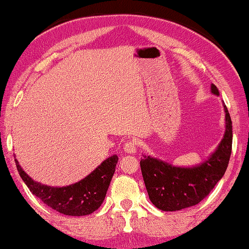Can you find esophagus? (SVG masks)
<instances>
[{
  "instance_id": "esophagus-1",
  "label": "esophagus",
  "mask_w": 249,
  "mask_h": 249,
  "mask_svg": "<svg viewBox=\"0 0 249 249\" xmlns=\"http://www.w3.org/2000/svg\"><path fill=\"white\" fill-rule=\"evenodd\" d=\"M124 150L126 153H130V154H133V153H137L138 150V143L135 140H128L125 142L124 144Z\"/></svg>"
}]
</instances>
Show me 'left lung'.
<instances>
[{"label":"left lung","mask_w":249,"mask_h":249,"mask_svg":"<svg viewBox=\"0 0 249 249\" xmlns=\"http://www.w3.org/2000/svg\"><path fill=\"white\" fill-rule=\"evenodd\" d=\"M212 93L219 95L215 85H212ZM224 111V137L217 149L204 162L191 168H181L148 155L141 159L144 185L156 208L163 212H177L195 206L221 180L232 150V122L226 106Z\"/></svg>","instance_id":"obj_1"}]
</instances>
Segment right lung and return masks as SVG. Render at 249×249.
I'll use <instances>...</instances> for the list:
<instances>
[{"instance_id": "right-lung-1", "label": "right lung", "mask_w": 249, "mask_h": 249, "mask_svg": "<svg viewBox=\"0 0 249 249\" xmlns=\"http://www.w3.org/2000/svg\"><path fill=\"white\" fill-rule=\"evenodd\" d=\"M19 176L30 191L43 203L56 212L68 216L89 215L100 208L115 174L118 156L112 155L75 184L64 187H52L40 184L21 169L15 159Z\"/></svg>"}]
</instances>
